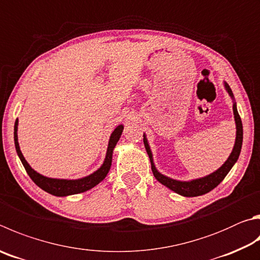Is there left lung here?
I'll return each instance as SVG.
<instances>
[{"mask_svg":"<svg viewBox=\"0 0 260 260\" xmlns=\"http://www.w3.org/2000/svg\"><path fill=\"white\" fill-rule=\"evenodd\" d=\"M223 85H224V88L226 89V92L229 93V95L231 96V99H232V102H233V115H234V121H235V128H237V133H235L234 146L232 149V152H231L229 155V158L226 159V161L221 165L218 169H216L215 172L210 173L209 175H206L204 177H199V178H194V179H190V181H179V179H175V178H172V177L164 175V174L160 173L157 169V167H155L154 161H153L152 151H151L148 139H146V134L143 133L144 146H145L146 153H148L149 158H150L151 169H152L154 177L157 178V181L161 183L162 185L168 187L169 190L174 191L175 193H177V194L182 196V197H199L202 194H206V193L210 192L211 190H214V188L218 185V184L225 178V176L230 173V171L232 169L235 162L238 161L240 152H241L242 141H243L242 121H241V118H240V116H239L237 102H235L232 89H231L230 85L226 82H224Z\"/></svg>","mask_w":260,"mask_h":260,"instance_id":"left-lung-1","label":"left lung"}]
</instances>
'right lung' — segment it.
I'll return each instance as SVG.
<instances>
[{"label":"right lung","mask_w":260,"mask_h":260,"mask_svg":"<svg viewBox=\"0 0 260 260\" xmlns=\"http://www.w3.org/2000/svg\"><path fill=\"white\" fill-rule=\"evenodd\" d=\"M18 124L19 120L15 122V132H13V136H15V146L19 159H20L21 164L25 167L26 172L29 177L32 179L37 186H40L42 190L50 193L52 196L55 197H67L73 194H78L85 191L91 190L92 187L96 186L99 183L102 182L106 178L108 173L110 171L111 162H112V153H114L115 146L117 145V142L119 141L122 131H124V125H118L116 128L112 132L109 142H108V148L106 152V158L103 160L100 168H98L95 172L89 174L87 176H84L81 178H75V179H68V178H53L42 175V174L37 173L35 169L30 167V165L27 162V160L23 157V154L20 150L18 142Z\"/></svg>","instance_id":"1"}]
</instances>
